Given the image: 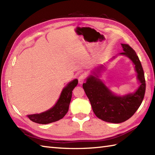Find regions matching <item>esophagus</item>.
Instances as JSON below:
<instances>
[{
  "instance_id": "obj_1",
  "label": "esophagus",
  "mask_w": 155,
  "mask_h": 155,
  "mask_svg": "<svg viewBox=\"0 0 155 155\" xmlns=\"http://www.w3.org/2000/svg\"><path fill=\"white\" fill-rule=\"evenodd\" d=\"M85 79H86V75H85L84 74H81L79 77H78V83H79V84H83Z\"/></svg>"
}]
</instances>
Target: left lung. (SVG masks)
Wrapping results in <instances>:
<instances>
[{
    "instance_id": "1",
    "label": "left lung",
    "mask_w": 155,
    "mask_h": 155,
    "mask_svg": "<svg viewBox=\"0 0 155 155\" xmlns=\"http://www.w3.org/2000/svg\"><path fill=\"white\" fill-rule=\"evenodd\" d=\"M121 45L124 52L120 54L126 55L133 62L138 79L140 82V86L135 93L117 97L97 78V76H90L83 84L95 115L101 120L112 123H123L132 117L142 103L146 90L144 71L135 51L128 45Z\"/></svg>"
}]
</instances>
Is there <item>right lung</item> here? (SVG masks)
I'll use <instances>...</instances> for the list:
<instances>
[{
    "mask_svg": "<svg viewBox=\"0 0 155 155\" xmlns=\"http://www.w3.org/2000/svg\"><path fill=\"white\" fill-rule=\"evenodd\" d=\"M78 84V80L74 79L62 90L61 97L54 106L48 110L41 114L28 115L30 120L38 124H48L63 118L68 110L72 98V91Z\"/></svg>",
    "mask_w": 155,
    "mask_h": 155,
    "instance_id": "obj_1",
    "label": "right lung"
}]
</instances>
